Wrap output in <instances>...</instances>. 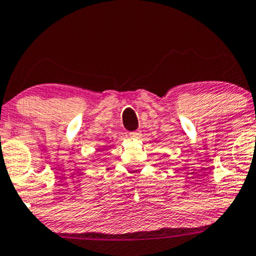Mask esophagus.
Returning a JSON list of instances; mask_svg holds the SVG:
<instances>
[{
  "label": "esophagus",
  "mask_w": 256,
  "mask_h": 256,
  "mask_svg": "<svg viewBox=\"0 0 256 256\" xmlns=\"http://www.w3.org/2000/svg\"><path fill=\"white\" fill-rule=\"evenodd\" d=\"M130 137H131V138H140V137H141V132H138V131H135V132H131L130 134Z\"/></svg>",
  "instance_id": "1"
}]
</instances>
